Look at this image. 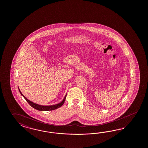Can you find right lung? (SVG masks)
<instances>
[{
  "label": "right lung",
  "instance_id": "right-lung-1",
  "mask_svg": "<svg viewBox=\"0 0 148 148\" xmlns=\"http://www.w3.org/2000/svg\"><path fill=\"white\" fill-rule=\"evenodd\" d=\"M18 90L20 92L21 94L22 95L23 97L24 98V99L27 100V102L28 103H29V105L32 107L33 108H34L35 109H36L37 110H38V111H52V110H54L56 108H58L61 107L62 105H63V104L64 103L65 101V100H66V96H67V94L65 95L64 98L63 99L62 101L60 103H57V104H55V105H49V106H45V105H40L39 104H37V103H34V102H32V101L28 100L27 99L22 93V92H21V90H19V87H18Z\"/></svg>",
  "mask_w": 148,
  "mask_h": 148
}]
</instances>
